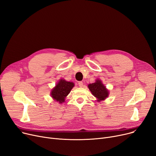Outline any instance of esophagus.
<instances>
[{"label":"esophagus","mask_w":156,"mask_h":156,"mask_svg":"<svg viewBox=\"0 0 156 156\" xmlns=\"http://www.w3.org/2000/svg\"><path fill=\"white\" fill-rule=\"evenodd\" d=\"M78 85L80 87H82L83 86V83L82 82V81H79L78 82Z\"/></svg>","instance_id":"1"}]
</instances>
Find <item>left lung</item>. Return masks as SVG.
<instances>
[{
    "label": "left lung",
    "mask_w": 156,
    "mask_h": 156,
    "mask_svg": "<svg viewBox=\"0 0 156 156\" xmlns=\"http://www.w3.org/2000/svg\"><path fill=\"white\" fill-rule=\"evenodd\" d=\"M92 94L98 99L97 101H101L105 99L108 97L109 92L105 87L102 83L101 80H96V82L89 84L88 85Z\"/></svg>",
    "instance_id": "8db88e82"
}]
</instances>
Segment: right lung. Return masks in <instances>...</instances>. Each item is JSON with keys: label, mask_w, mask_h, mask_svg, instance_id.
I'll return each instance as SVG.
<instances>
[{"label": "right lung", "mask_w": 156, "mask_h": 156, "mask_svg": "<svg viewBox=\"0 0 156 156\" xmlns=\"http://www.w3.org/2000/svg\"><path fill=\"white\" fill-rule=\"evenodd\" d=\"M74 85H75L73 82H69L64 80H60L51 92L52 97L55 101L62 103L64 102L66 97L69 94Z\"/></svg>", "instance_id": "right-lung-1"}]
</instances>
